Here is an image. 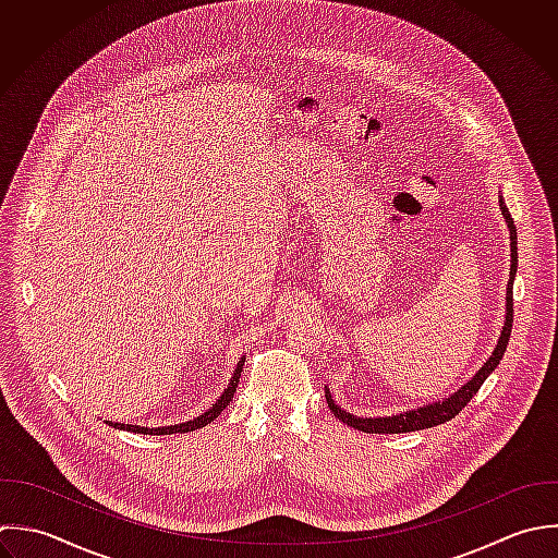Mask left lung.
Masks as SVG:
<instances>
[{"mask_svg": "<svg viewBox=\"0 0 558 558\" xmlns=\"http://www.w3.org/2000/svg\"><path fill=\"white\" fill-rule=\"evenodd\" d=\"M500 210H502V215L507 219V226L511 230V274H509V287H507V319H505L498 345H496L494 354L489 356V361L476 372V376L470 383H465L450 398H444L441 402L424 404V407H417V409H411L407 413L391 415V417H356V415L343 411L341 407H337L332 396H330V389H326V402H328V407H330V411L335 413L337 420H341L343 424L352 426L354 430H363V433H369V435L413 433V430H424V428H433V426L450 422L478 393V389L483 387L487 376L500 365V361H502V356L507 352L509 339H511V328H513V280H515V274H518V230H515L513 217H511V213H509V208H507L502 197H500Z\"/></svg>", "mask_w": 558, "mask_h": 558, "instance_id": "obj_1", "label": "left lung"}]
</instances>
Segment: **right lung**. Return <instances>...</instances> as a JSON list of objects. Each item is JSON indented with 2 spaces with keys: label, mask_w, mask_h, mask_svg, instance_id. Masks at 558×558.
<instances>
[{
  "label": "right lung",
  "mask_w": 558,
  "mask_h": 558,
  "mask_svg": "<svg viewBox=\"0 0 558 558\" xmlns=\"http://www.w3.org/2000/svg\"><path fill=\"white\" fill-rule=\"evenodd\" d=\"M243 363L245 359L239 361L228 387L223 389L221 398L206 411L202 413L199 417L191 420V422H182V424H173V426H162V428H145V426H132V424H119V422H106L108 426L117 428V430H128V433H138V435H173V433H191V430H197V428H204L206 424H210L213 420H217L221 415V411L232 402V396L236 391V385H239V378H241V369H243Z\"/></svg>",
  "instance_id": "obj_1"
}]
</instances>
